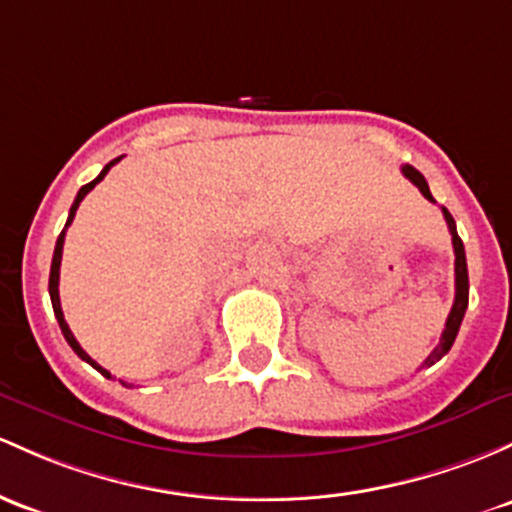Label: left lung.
Listing matches in <instances>:
<instances>
[{
  "label": "left lung",
  "mask_w": 512,
  "mask_h": 512,
  "mask_svg": "<svg viewBox=\"0 0 512 512\" xmlns=\"http://www.w3.org/2000/svg\"><path fill=\"white\" fill-rule=\"evenodd\" d=\"M401 172L406 174L408 179L415 184V187L420 189V194L425 196L428 201H435L430 194V187L428 182H425V177L420 174L415 167L411 165H403ZM445 213V221H447V228L449 233H452V245H454V303H452V311H449L447 316V323H445V330H442V338H440V345L435 347V350L430 352L428 359L423 362V367H430V364H435L437 359H442L449 352V347L454 345V338H457L459 333V325H462V318L466 313V306H469V272H466V255H464V243L462 238L457 235V226H454V218L452 213L447 209H442Z\"/></svg>",
  "instance_id": "8db88e82"
}]
</instances>
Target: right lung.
<instances>
[{"label": "right lung", "instance_id": "obj_1", "mask_svg": "<svg viewBox=\"0 0 512 512\" xmlns=\"http://www.w3.org/2000/svg\"><path fill=\"white\" fill-rule=\"evenodd\" d=\"M121 157H116V160H111L109 165L104 167V170L99 172V177L97 179H92V182L89 184H84V187L80 189V192H77V196H75V204H72V209H70V216H67V223H65V228H63V233H60V238H58V243H55V252H53V265H50V282H48V291H50V301H53V311H55V318H58V323H60V330H63V335H65V340H67V345L72 347V350L77 352V357H82L84 362L87 364H92L94 369H97V372H101L106 376V379H111V374L106 372L104 367H99L97 362H94L92 357L87 355V352L82 350L80 347V342L75 340V335H72V330H70V325L65 323V316H63V308H60V294H58V284H60V260H63V243H65V230L70 228V223H72V218H75V211L80 209V201L84 199V196H87L89 192H92L94 187H97V184L101 182V179L106 177V172L111 170V167L116 165V162H119Z\"/></svg>", "mask_w": 512, "mask_h": 512}]
</instances>
